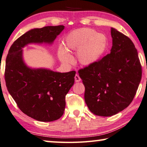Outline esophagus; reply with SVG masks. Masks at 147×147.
<instances>
[{"label":"esophagus","instance_id":"obj_1","mask_svg":"<svg viewBox=\"0 0 147 147\" xmlns=\"http://www.w3.org/2000/svg\"><path fill=\"white\" fill-rule=\"evenodd\" d=\"M74 80H75V82H80L81 78H80V76H78V74H76L75 76H74Z\"/></svg>","mask_w":147,"mask_h":147}]
</instances>
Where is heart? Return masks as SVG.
<instances>
[{
	"label": "heart",
	"mask_w": 147,
	"mask_h": 147,
	"mask_svg": "<svg viewBox=\"0 0 147 147\" xmlns=\"http://www.w3.org/2000/svg\"><path fill=\"white\" fill-rule=\"evenodd\" d=\"M65 48L58 49L57 55L60 61L65 64L73 61L68 52L78 51L76 59L80 64L89 67L98 62L105 53L108 41L101 33L90 28L74 30L67 36L64 41Z\"/></svg>",
	"instance_id": "b5f03b06"
}]
</instances>
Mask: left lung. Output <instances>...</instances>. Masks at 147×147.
Returning <instances> with one entry per match:
<instances>
[{"instance_id":"obj_1","label":"left lung","mask_w":147,"mask_h":147,"mask_svg":"<svg viewBox=\"0 0 147 147\" xmlns=\"http://www.w3.org/2000/svg\"><path fill=\"white\" fill-rule=\"evenodd\" d=\"M111 53L92 65L78 71L85 87L84 99L93 114L115 115L129 105L142 76L135 45L127 36L111 28Z\"/></svg>"}]
</instances>
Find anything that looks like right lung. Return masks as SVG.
I'll use <instances>...</instances> for the list:
<instances>
[{"instance_id":"add662e5","label":"right lung","mask_w":147,"mask_h":147,"mask_svg":"<svg viewBox=\"0 0 147 147\" xmlns=\"http://www.w3.org/2000/svg\"><path fill=\"white\" fill-rule=\"evenodd\" d=\"M64 28L30 30L12 44L6 57L4 77L8 92L23 113L40 122H52L63 115L65 95L74 84L76 72L30 68L23 61L22 48L29 44H52Z\"/></svg>"}]
</instances>
